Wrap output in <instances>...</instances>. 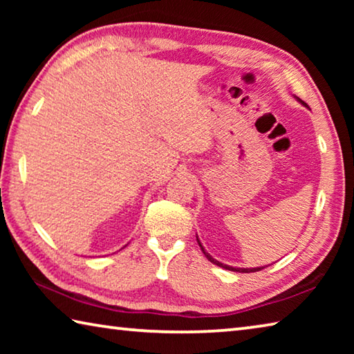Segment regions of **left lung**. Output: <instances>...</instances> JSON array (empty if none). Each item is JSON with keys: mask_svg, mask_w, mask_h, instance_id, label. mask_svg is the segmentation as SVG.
I'll list each match as a JSON object with an SVG mask.
<instances>
[{"mask_svg": "<svg viewBox=\"0 0 354 354\" xmlns=\"http://www.w3.org/2000/svg\"><path fill=\"white\" fill-rule=\"evenodd\" d=\"M299 101H301V100H299ZM301 103H303L304 106H306V103H304V101H301ZM196 241H198V239H196ZM198 245H200V248H201V251H203V253H205V256L207 257V259H209V261H211L212 263H215V266H218V267H223V268H226V270H231V272H241V273H251V272H259V270H261V268H263V267H257V268H236V267L223 266V263H221V262H218V261H215V259H214V257H212L211 254H207V253H206V251H205V248H203V245L200 243V241H198Z\"/></svg>", "mask_w": 354, "mask_h": 354, "instance_id": "obj_1", "label": "left lung"}]
</instances>
